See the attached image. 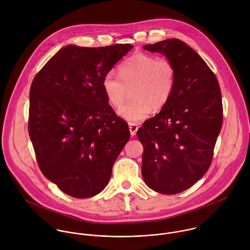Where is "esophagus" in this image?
<instances>
[{
	"label": "esophagus",
	"mask_w": 250,
	"mask_h": 250,
	"mask_svg": "<svg viewBox=\"0 0 250 250\" xmlns=\"http://www.w3.org/2000/svg\"><path fill=\"white\" fill-rule=\"evenodd\" d=\"M129 129H130V132H131V135L134 137L136 134H137V131L139 129V126L137 124H129Z\"/></svg>",
	"instance_id": "esophagus-1"
}]
</instances>
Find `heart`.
<instances>
[{"mask_svg":"<svg viewBox=\"0 0 250 250\" xmlns=\"http://www.w3.org/2000/svg\"><path fill=\"white\" fill-rule=\"evenodd\" d=\"M121 80L108 72L102 81V87L113 107L122 105L127 88L133 86L130 102L118 109V115L129 123H139L168 101L174 86L175 69L166 60L152 55L136 54L119 66Z\"/></svg>","mask_w":250,"mask_h":250,"instance_id":"b5f03b06","label":"heart"}]
</instances>
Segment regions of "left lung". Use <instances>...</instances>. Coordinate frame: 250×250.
I'll use <instances>...</instances> for the list:
<instances>
[{
	"instance_id": "obj_1",
	"label": "left lung",
	"mask_w": 250,
	"mask_h": 250,
	"mask_svg": "<svg viewBox=\"0 0 250 250\" xmlns=\"http://www.w3.org/2000/svg\"><path fill=\"white\" fill-rule=\"evenodd\" d=\"M143 49L173 64L175 82L167 104L137 132L143 145L142 174L151 189L176 194L210 167L222 126L221 92L204 60L182 40L169 38Z\"/></svg>"
}]
</instances>
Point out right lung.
Wrapping results in <instances>:
<instances>
[{
	"mask_svg": "<svg viewBox=\"0 0 250 250\" xmlns=\"http://www.w3.org/2000/svg\"><path fill=\"white\" fill-rule=\"evenodd\" d=\"M131 44L66 45L37 73L30 91L29 135L43 175L64 193L87 198L107 186L130 139L102 87Z\"/></svg>",
	"mask_w": 250,
	"mask_h": 250,
	"instance_id": "right-lung-1",
	"label": "right lung"
}]
</instances>
